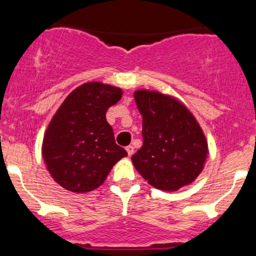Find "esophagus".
<instances>
[{
  "label": "esophagus",
  "mask_w": 256,
  "mask_h": 256,
  "mask_svg": "<svg viewBox=\"0 0 256 256\" xmlns=\"http://www.w3.org/2000/svg\"><path fill=\"white\" fill-rule=\"evenodd\" d=\"M126 151H128V155L131 156L134 154V146L132 145H128L126 146Z\"/></svg>",
  "instance_id": "34e87169"
}]
</instances>
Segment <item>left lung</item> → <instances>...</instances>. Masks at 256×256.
<instances>
[{"label":"left lung","instance_id":"1","mask_svg":"<svg viewBox=\"0 0 256 256\" xmlns=\"http://www.w3.org/2000/svg\"><path fill=\"white\" fill-rule=\"evenodd\" d=\"M135 101L142 115L144 145L131 158L150 185L175 191L192 182L204 168L208 142L192 114L176 98L140 90Z\"/></svg>","mask_w":256,"mask_h":256}]
</instances>
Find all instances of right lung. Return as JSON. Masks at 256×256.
I'll list each match as a JSON object with an SVG mask.
<instances>
[{
    "instance_id": "add662e5",
    "label": "right lung",
    "mask_w": 256,
    "mask_h": 256,
    "mask_svg": "<svg viewBox=\"0 0 256 256\" xmlns=\"http://www.w3.org/2000/svg\"><path fill=\"white\" fill-rule=\"evenodd\" d=\"M122 91L101 82L78 86L62 102L44 136L42 156L57 184L74 192L95 190L128 152L115 142L106 111Z\"/></svg>"
}]
</instances>
